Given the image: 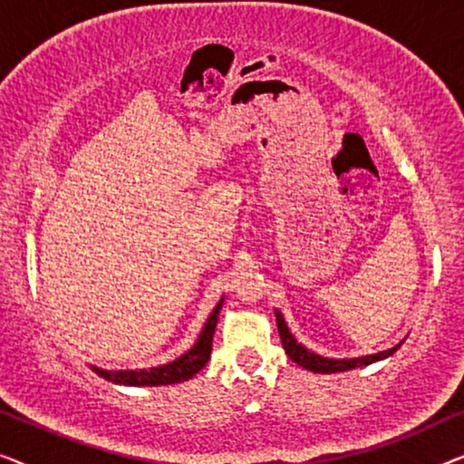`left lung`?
Returning <instances> with one entry per match:
<instances>
[{"instance_id":"obj_1","label":"left lung","mask_w":464,"mask_h":464,"mask_svg":"<svg viewBox=\"0 0 464 464\" xmlns=\"http://www.w3.org/2000/svg\"><path fill=\"white\" fill-rule=\"evenodd\" d=\"M276 325H278V335H281L283 348H285V353H287V357L291 361H295L297 365H302L304 370H310L314 373H335V372L354 370V367L370 365V363H373V361L391 357V354L399 348V344H397L384 353L367 354V357H357V359H327V357H321V354H316V353H310L308 348H304L302 344H297V340L291 335L287 323H285L283 314L278 313V310H276Z\"/></svg>"}]
</instances>
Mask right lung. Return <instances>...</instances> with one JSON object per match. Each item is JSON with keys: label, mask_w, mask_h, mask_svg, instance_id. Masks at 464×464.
<instances>
[{"label": "right lung", "mask_w": 464, "mask_h": 464, "mask_svg": "<svg viewBox=\"0 0 464 464\" xmlns=\"http://www.w3.org/2000/svg\"><path fill=\"white\" fill-rule=\"evenodd\" d=\"M224 304L221 297L218 306L213 308L211 316H208L205 327L196 340V344L189 348L186 354H181L179 359H175L173 363L160 365V367H150V370H120V372H107L101 367H92V372L97 376L110 380L113 384H126V386H162V384H177L183 380H189L196 376L202 367L207 365L208 357H211V346H213V334L215 325H218V314Z\"/></svg>", "instance_id": "1"}]
</instances>
